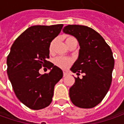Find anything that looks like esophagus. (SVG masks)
Returning a JSON list of instances; mask_svg holds the SVG:
<instances>
[{
	"mask_svg": "<svg viewBox=\"0 0 124 124\" xmlns=\"http://www.w3.org/2000/svg\"><path fill=\"white\" fill-rule=\"evenodd\" d=\"M63 77H66V76L68 74V73L67 72H65V71L63 72Z\"/></svg>",
	"mask_w": 124,
	"mask_h": 124,
	"instance_id": "1",
	"label": "esophagus"
}]
</instances>
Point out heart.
Returning a JSON list of instances; mask_svg holds the SVG:
<instances>
[{
  "instance_id": "obj_1",
  "label": "heart",
  "mask_w": 124,
  "mask_h": 124,
  "mask_svg": "<svg viewBox=\"0 0 124 124\" xmlns=\"http://www.w3.org/2000/svg\"><path fill=\"white\" fill-rule=\"evenodd\" d=\"M74 37L70 36H66L65 38V43L66 44L68 43H69L70 41L74 40ZM55 40H52L50 43V46H49V50H50V52H52L54 49V46ZM54 64L57 66H59L60 68H63V69H65L67 68H68L70 65L72 63V60L69 58H66V57H63V56H58L56 58H55L54 60Z\"/></svg>"
}]
</instances>
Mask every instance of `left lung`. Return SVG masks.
I'll use <instances>...</instances> for the list:
<instances>
[{"instance_id": "left-lung-1", "label": "left lung", "mask_w": 124, "mask_h": 124, "mask_svg": "<svg viewBox=\"0 0 124 124\" xmlns=\"http://www.w3.org/2000/svg\"><path fill=\"white\" fill-rule=\"evenodd\" d=\"M63 31L74 36L79 41L78 59L70 70L84 73L82 79L75 77L70 88L69 95L74 106L81 108H92L105 97L111 82L115 60L112 50L98 32L84 25H69Z\"/></svg>"}]
</instances>
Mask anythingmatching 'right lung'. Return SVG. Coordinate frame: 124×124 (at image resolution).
Instances as JSON below:
<instances>
[{"mask_svg":"<svg viewBox=\"0 0 124 124\" xmlns=\"http://www.w3.org/2000/svg\"><path fill=\"white\" fill-rule=\"evenodd\" d=\"M63 24L30 27L17 38L7 59V72L12 88L19 101L32 110H40L50 105L54 85L63 77V71L52 63L49 46L59 35ZM47 67V74L39 70Z\"/></svg>","mask_w":124,"mask_h":124,"instance_id":"obj_1","label":"right lung"}]
</instances>
